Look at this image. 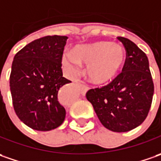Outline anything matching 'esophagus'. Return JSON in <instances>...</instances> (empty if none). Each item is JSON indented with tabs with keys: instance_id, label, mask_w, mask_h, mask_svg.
Returning a JSON list of instances; mask_svg holds the SVG:
<instances>
[{
	"instance_id": "34e87169",
	"label": "esophagus",
	"mask_w": 161,
	"mask_h": 161,
	"mask_svg": "<svg viewBox=\"0 0 161 161\" xmlns=\"http://www.w3.org/2000/svg\"><path fill=\"white\" fill-rule=\"evenodd\" d=\"M78 87H79V89H80V91H81V93H82L83 95H85L86 92L88 91V89H89L88 86L86 85V84H79V85H78Z\"/></svg>"
}]
</instances>
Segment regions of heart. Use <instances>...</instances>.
<instances>
[{"instance_id": "obj_1", "label": "heart", "mask_w": 161, "mask_h": 161, "mask_svg": "<svg viewBox=\"0 0 161 161\" xmlns=\"http://www.w3.org/2000/svg\"><path fill=\"white\" fill-rule=\"evenodd\" d=\"M124 49L111 42H100L77 48L75 53H66L63 62L69 69H75L78 61L88 64L86 74L96 85H104L114 79L125 63Z\"/></svg>"}]
</instances>
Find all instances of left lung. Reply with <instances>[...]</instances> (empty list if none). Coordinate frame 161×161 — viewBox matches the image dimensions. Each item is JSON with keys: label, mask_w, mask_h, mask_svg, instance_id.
Returning a JSON list of instances; mask_svg holds the SVG:
<instances>
[{"label": "left lung", "mask_w": 161, "mask_h": 161, "mask_svg": "<svg viewBox=\"0 0 161 161\" xmlns=\"http://www.w3.org/2000/svg\"><path fill=\"white\" fill-rule=\"evenodd\" d=\"M125 50L122 72L108 85L86 92L98 119L107 129L127 132L145 120L153 103L154 85L146 54L135 42L118 37Z\"/></svg>", "instance_id": "1"}]
</instances>
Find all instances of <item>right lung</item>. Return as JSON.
<instances>
[{
  "mask_svg": "<svg viewBox=\"0 0 161 161\" xmlns=\"http://www.w3.org/2000/svg\"><path fill=\"white\" fill-rule=\"evenodd\" d=\"M68 36H48L26 44L16 53L9 75L14 110L32 129L50 131L63 123L66 109L59 102L61 61Z\"/></svg>",
  "mask_w": 161,
  "mask_h": 161,
  "instance_id": "add662e5",
  "label": "right lung"
}]
</instances>
